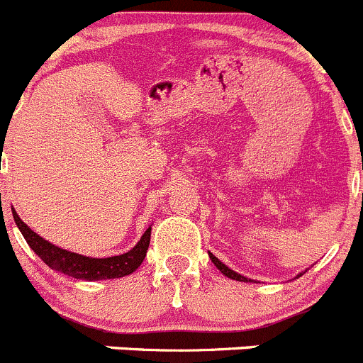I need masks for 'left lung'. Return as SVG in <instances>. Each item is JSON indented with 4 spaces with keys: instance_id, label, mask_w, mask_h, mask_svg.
Instances as JSON below:
<instances>
[{
    "instance_id": "8db88e82",
    "label": "left lung",
    "mask_w": 363,
    "mask_h": 363,
    "mask_svg": "<svg viewBox=\"0 0 363 363\" xmlns=\"http://www.w3.org/2000/svg\"><path fill=\"white\" fill-rule=\"evenodd\" d=\"M208 254H210V259H211V263H213V264H215V267H217V268H218V270H220V272H222V274H224V275H225V277L233 279V281H240V282H250V279L243 277V275L236 274V272H235V270H231V268H228V267H225V264H224V263H222V261H218V259H217V257H215V256H213V254H211V252H208ZM300 275H302V274H300ZM300 275H298V277H300Z\"/></svg>"
}]
</instances>
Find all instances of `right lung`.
Instances as JSON below:
<instances>
[{
    "label": "right lung",
    "instance_id": "add662e5",
    "mask_svg": "<svg viewBox=\"0 0 363 363\" xmlns=\"http://www.w3.org/2000/svg\"><path fill=\"white\" fill-rule=\"evenodd\" d=\"M13 220H16L17 228L23 233L24 240L28 245L31 247L35 254L48 264L52 270L60 272V274L68 275V277L81 279V281H106V279H120L125 275H130L141 267L143 259L146 257L150 247V236H152V225L145 231L141 240L134 249L128 252L120 254V256L113 257H88L81 256V254L70 252V250L60 249V247L52 245L51 242L38 236L33 229L28 228L21 217L17 215L16 210H12Z\"/></svg>",
    "mask_w": 363,
    "mask_h": 363
}]
</instances>
